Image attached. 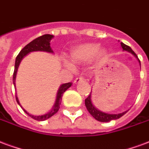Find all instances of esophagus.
<instances>
[{"mask_svg":"<svg viewBox=\"0 0 149 149\" xmlns=\"http://www.w3.org/2000/svg\"><path fill=\"white\" fill-rule=\"evenodd\" d=\"M83 80H84V79L82 77H77L76 79H75L74 83L78 84V83H80V82H81V81H83Z\"/></svg>","mask_w":149,"mask_h":149,"instance_id":"obj_1","label":"esophagus"}]
</instances>
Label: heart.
Instances as JSON below:
<instances>
[{
	"instance_id": "b5f03b06",
	"label": "heart",
	"mask_w": 149,
	"mask_h": 149,
	"mask_svg": "<svg viewBox=\"0 0 149 149\" xmlns=\"http://www.w3.org/2000/svg\"><path fill=\"white\" fill-rule=\"evenodd\" d=\"M100 49V44L97 43H84L79 45L74 49H72L70 53V58L73 63H83L88 61L94 58L98 54ZM106 55L105 50H101L99 53L100 58H104ZM67 65H70V63L66 61Z\"/></svg>"
}]
</instances>
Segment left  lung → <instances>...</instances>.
Instances as JSON below:
<instances>
[{
	"label": "left lung",
	"mask_w": 149,
	"mask_h": 149,
	"mask_svg": "<svg viewBox=\"0 0 149 149\" xmlns=\"http://www.w3.org/2000/svg\"><path fill=\"white\" fill-rule=\"evenodd\" d=\"M121 46H122V49H124V50H127L129 52H130L131 54H133L136 58H137V56H136V54L133 52V49H131L129 46L125 45V44H124L123 42H121ZM138 60H139V59H138ZM140 64H141V62H140ZM85 106L86 107H87V110L88 111V112L91 114V116L93 117L95 119H96L97 121H100V122H107L111 121V120H115L118 119V118H120L121 117L123 116V115L127 112V111H125V112H123V113H121V114H110L99 111V110H97V109L94 106H93V104H92V102H91V94L89 95L88 96V98L85 100Z\"/></svg>",
	"instance_id": "left-lung-1"
}]
</instances>
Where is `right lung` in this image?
Listing matches in <instances>:
<instances>
[{"instance_id":"add662e5","label":"right lung","mask_w":149,"mask_h":149,"mask_svg":"<svg viewBox=\"0 0 149 149\" xmlns=\"http://www.w3.org/2000/svg\"><path fill=\"white\" fill-rule=\"evenodd\" d=\"M54 37V35H42L38 38H35L33 41H31V42L26 45L25 47L23 48V49L20 50V52L19 53V54L17 55L16 59V62H15V69H14V72H13V84H14V86L15 85V80H16V72H17V69H18L19 65L21 61L22 58H24V56H26L27 54H29L30 52H33V51H46V52H49L53 53V50L51 49V47H50V43L49 42L51 40V38ZM72 85L71 82L69 83L63 84L62 85H61V87L59 88L58 91V94H57V99H56V102H55V104L54 106V107L51 111H49V113H47L46 114H43V115H41V116H34V115H31L29 113H27V111H25L24 109H23L24 111V112L29 115L31 118H32L33 119L37 120V121H45V120L48 119L49 118H51L52 116H54L57 112L58 111L59 108H60L61 102V99H62V96H63L64 92L67 90V89L70 88ZM16 102H18L19 105V102L18 98L16 95ZM21 107V106H20Z\"/></svg>"}]
</instances>
